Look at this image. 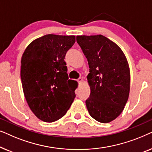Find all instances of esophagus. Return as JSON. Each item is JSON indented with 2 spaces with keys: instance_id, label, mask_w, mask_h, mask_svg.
Here are the masks:
<instances>
[{
  "instance_id": "34e87169",
  "label": "esophagus",
  "mask_w": 152,
  "mask_h": 152,
  "mask_svg": "<svg viewBox=\"0 0 152 152\" xmlns=\"http://www.w3.org/2000/svg\"><path fill=\"white\" fill-rule=\"evenodd\" d=\"M77 82H79V83H82V82H83V79L82 78H79L78 80H77Z\"/></svg>"
}]
</instances>
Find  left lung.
<instances>
[{"mask_svg":"<svg viewBox=\"0 0 152 152\" xmlns=\"http://www.w3.org/2000/svg\"><path fill=\"white\" fill-rule=\"evenodd\" d=\"M76 39L90 68L87 109L95 120L108 123L120 115L128 100L130 70L127 60L120 48L103 35H82Z\"/></svg>","mask_w":152,"mask_h":152,"instance_id":"obj_1","label":"left lung"}]
</instances>
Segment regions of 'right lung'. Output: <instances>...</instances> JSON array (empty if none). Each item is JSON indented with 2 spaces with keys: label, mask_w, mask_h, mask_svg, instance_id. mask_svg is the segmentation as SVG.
I'll return each instance as SVG.
<instances>
[{
  "label": "right lung",
  "mask_w": 152,
  "mask_h": 152,
  "mask_svg": "<svg viewBox=\"0 0 152 152\" xmlns=\"http://www.w3.org/2000/svg\"><path fill=\"white\" fill-rule=\"evenodd\" d=\"M75 36L46 34L35 39L21 58L20 79L29 107L39 119L57 121L71 106L76 81L68 80L66 54Z\"/></svg>",
  "instance_id": "1"
}]
</instances>
